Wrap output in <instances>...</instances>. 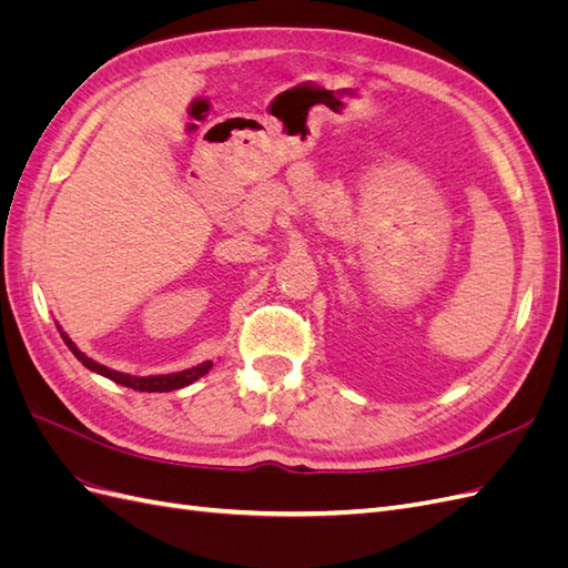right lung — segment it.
I'll use <instances>...</instances> for the list:
<instances>
[{"mask_svg": "<svg viewBox=\"0 0 568 568\" xmlns=\"http://www.w3.org/2000/svg\"><path fill=\"white\" fill-rule=\"evenodd\" d=\"M61 338L65 341V346L71 348V353L80 359V363L101 374L106 376V379L120 384V386H128V388H134V390H146V393H165V390H178V388H184L189 384H194L196 379H201V376L209 372L213 367V363H203V365H196L192 369H184V372H175V374H156V376H130V374H123V372H115V369H109L104 365L94 363V359H90L88 355H84L82 351H78L75 343L68 338L63 332H61Z\"/></svg>", "mask_w": 568, "mask_h": 568, "instance_id": "right-lung-1", "label": "right lung"}]
</instances>
